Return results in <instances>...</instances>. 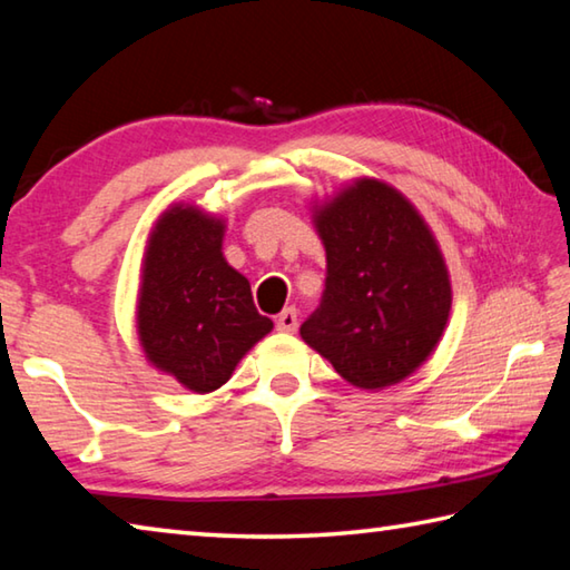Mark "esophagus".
Wrapping results in <instances>:
<instances>
[{"label": "esophagus", "instance_id": "esophagus-1", "mask_svg": "<svg viewBox=\"0 0 570 570\" xmlns=\"http://www.w3.org/2000/svg\"><path fill=\"white\" fill-rule=\"evenodd\" d=\"M276 328L282 331V334H294V331L298 328V314H296L294 306H288V308H284L282 314H278Z\"/></svg>", "mask_w": 570, "mask_h": 570}]
</instances>
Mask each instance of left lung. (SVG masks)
Returning <instances> with one entry per match:
<instances>
[{
    "mask_svg": "<svg viewBox=\"0 0 570 570\" xmlns=\"http://www.w3.org/2000/svg\"><path fill=\"white\" fill-rule=\"evenodd\" d=\"M324 302L302 338L361 391L401 384L446 331L451 276L431 226L396 186L358 177L316 202Z\"/></svg>",
    "mask_w": 570,
    "mask_h": 570,
    "instance_id": "obj_1",
    "label": "left lung"
}]
</instances>
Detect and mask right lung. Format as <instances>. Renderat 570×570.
<instances>
[{"instance_id": "obj_1", "label": "right lung", "mask_w": 570, "mask_h": 570, "mask_svg": "<svg viewBox=\"0 0 570 570\" xmlns=\"http://www.w3.org/2000/svg\"><path fill=\"white\" fill-rule=\"evenodd\" d=\"M226 222L196 204H171L144 246L137 336L149 364L194 393L232 379L274 321L256 312L252 284L224 258Z\"/></svg>"}]
</instances>
